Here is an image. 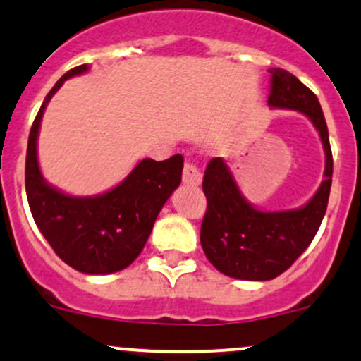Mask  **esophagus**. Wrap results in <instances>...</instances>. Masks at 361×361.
<instances>
[{"mask_svg":"<svg viewBox=\"0 0 361 361\" xmlns=\"http://www.w3.org/2000/svg\"><path fill=\"white\" fill-rule=\"evenodd\" d=\"M183 183L187 187H199L202 183V173L193 162H185L183 166Z\"/></svg>","mask_w":361,"mask_h":361,"instance_id":"obj_1","label":"esophagus"}]
</instances>
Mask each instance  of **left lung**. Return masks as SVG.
Masks as SVG:
<instances>
[{
	"label": "left lung",
	"instance_id": "left-lung-1",
	"mask_svg": "<svg viewBox=\"0 0 361 361\" xmlns=\"http://www.w3.org/2000/svg\"><path fill=\"white\" fill-rule=\"evenodd\" d=\"M268 105L305 114L317 128L325 150L324 181L306 206L290 211H259L245 200L221 157L211 159L202 190L207 209L200 226V244L212 267L240 280H271L292 267L317 235L332 185V150L317 94L295 75L270 69Z\"/></svg>",
	"mask_w": 361,
	"mask_h": 361
}]
</instances>
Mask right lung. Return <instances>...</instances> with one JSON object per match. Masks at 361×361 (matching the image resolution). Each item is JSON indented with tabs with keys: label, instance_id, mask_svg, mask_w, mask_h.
I'll list each match as a JSON object with an SVG mask.
<instances>
[{
	"label": "right lung",
	"instance_id": "obj_1",
	"mask_svg": "<svg viewBox=\"0 0 361 361\" xmlns=\"http://www.w3.org/2000/svg\"><path fill=\"white\" fill-rule=\"evenodd\" d=\"M90 66L74 67L44 98L29 133L25 192L32 218L56 256L74 270L107 275L128 268L140 256L157 214L181 183L183 155L166 161L143 159L112 190L94 197H72L44 181L37 164V133L56 90Z\"/></svg>",
	"mask_w": 361,
	"mask_h": 361
}]
</instances>
